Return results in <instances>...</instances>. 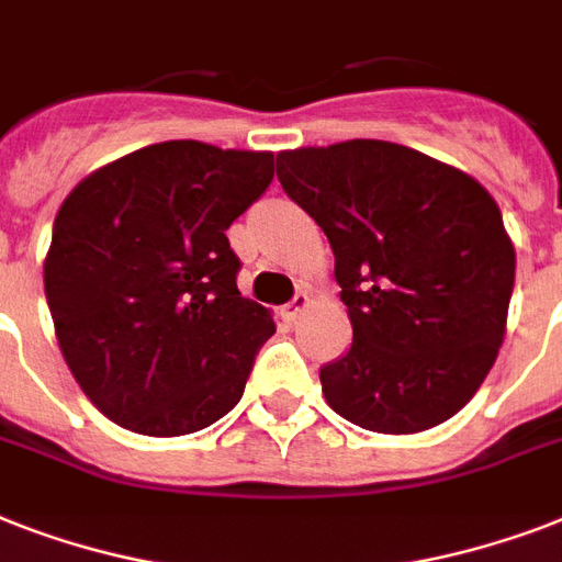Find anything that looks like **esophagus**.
I'll return each mask as SVG.
<instances>
[{
    "label": "esophagus",
    "mask_w": 562,
    "mask_h": 562,
    "mask_svg": "<svg viewBox=\"0 0 562 562\" xmlns=\"http://www.w3.org/2000/svg\"><path fill=\"white\" fill-rule=\"evenodd\" d=\"M306 306H308V294H306V291H297V294H294V300H291V303H285V306L280 308L282 321L294 324V321L303 315V308H306Z\"/></svg>",
    "instance_id": "obj_1"
}]
</instances>
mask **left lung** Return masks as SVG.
Returning a JSON list of instances; mask_svg holds the SVG:
<instances>
[{
	"label": "left lung",
	"mask_w": 562,
	"mask_h": 562,
	"mask_svg": "<svg viewBox=\"0 0 562 562\" xmlns=\"http://www.w3.org/2000/svg\"><path fill=\"white\" fill-rule=\"evenodd\" d=\"M277 178L329 238L352 321L350 350L321 368L335 414L382 435L454 417L496 361L514 294L487 189L382 139L282 151Z\"/></svg>",
	"instance_id": "8db88e82"
}]
</instances>
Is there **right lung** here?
Listing matches in <instances>:
<instances>
[{
  "instance_id": "add662e5",
  "label": "right lung",
  "mask_w": 562,
  "mask_h": 562,
  "mask_svg": "<svg viewBox=\"0 0 562 562\" xmlns=\"http://www.w3.org/2000/svg\"><path fill=\"white\" fill-rule=\"evenodd\" d=\"M271 180L273 154L175 139L92 171L64 201L48 312L75 382L116 426L178 437L236 408L277 326L241 297L227 227Z\"/></svg>"
}]
</instances>
